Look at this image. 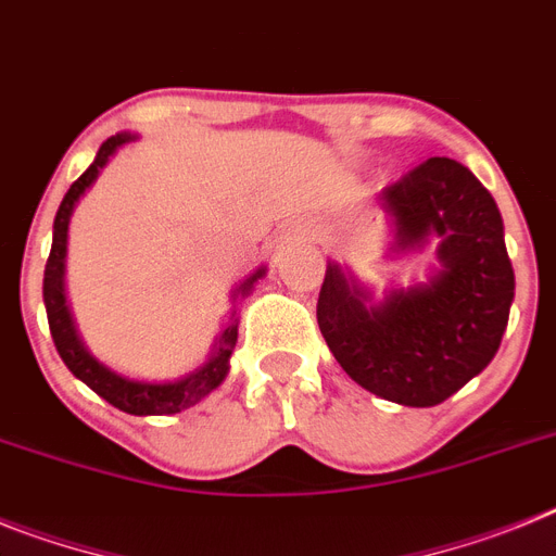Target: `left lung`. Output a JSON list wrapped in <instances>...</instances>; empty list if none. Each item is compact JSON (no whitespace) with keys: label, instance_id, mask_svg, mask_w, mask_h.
I'll list each match as a JSON object with an SVG mask.
<instances>
[{"label":"left lung","instance_id":"8db88e82","mask_svg":"<svg viewBox=\"0 0 556 556\" xmlns=\"http://www.w3.org/2000/svg\"><path fill=\"white\" fill-rule=\"evenodd\" d=\"M390 260L432 242L438 265L424 282L381 300L328 263L316 319L350 379L404 407H435L472 381L501 348L515 300V270L494 198L464 163L429 157L379 194Z\"/></svg>","mask_w":556,"mask_h":556}]
</instances>
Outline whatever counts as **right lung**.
Wrapping results in <instances>:
<instances>
[{"mask_svg": "<svg viewBox=\"0 0 556 556\" xmlns=\"http://www.w3.org/2000/svg\"><path fill=\"white\" fill-rule=\"evenodd\" d=\"M138 141L135 132H118L106 138L98 149L96 161L90 163V169L78 177L76 184L70 186V191L64 194L62 206L55 212L53 223V249H50L48 268H45V307H48V321L50 333H53L55 350L59 356L67 365V370L76 376L78 381L90 387L92 393H98L104 401H110L112 407L124 409L129 415H172L180 413V409L194 407L198 401L206 399L212 390L226 381L228 370H231V353H235L237 344V311H231V319H228L226 328L220 330V336L214 339L212 353L200 367L189 370L186 376L175 381H141L129 379V376H121L112 367H106L104 362H98L92 356L87 344L81 342V336L76 330V321L70 314L67 305V288H64V268H67V231H70V217L76 212L78 200L87 194L92 184L98 180L101 169H104L110 157L118 152L121 147ZM265 265L249 274L242 279L240 286L231 291V302L242 300L254 291V286L265 277Z\"/></svg>", "mask_w": 556, "mask_h": 556, "instance_id": "obj_1", "label": "right lung"}]
</instances>
